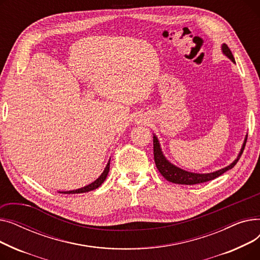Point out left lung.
Segmentation results:
<instances>
[{
  "mask_svg": "<svg viewBox=\"0 0 260 260\" xmlns=\"http://www.w3.org/2000/svg\"><path fill=\"white\" fill-rule=\"evenodd\" d=\"M222 52L225 54V56L233 61L235 63V59L232 54V51L230 50V48L228 47L226 44H222L221 46ZM247 139L248 136H245L244 142L242 144V147L240 149V153L238 155V157L234 160V162H232L230 166H228L224 169L218 170L216 172L213 173H209V174H197V173H190V172H186L182 169L177 168L176 166L172 165V163L165 157L163 155L161 147L158 141V138L154 135V159H155V163L156 167L158 169V171L160 172V174L165 177V178L173 183H177V184H186V185H193V184H198V183H202V182H207L210 180H213L217 177H219L220 175H222L223 173H225L226 171L231 170L232 168H234L236 163L238 162V160L240 159L243 149L245 146V143H247Z\"/></svg>",
  "mask_w": 260,
  "mask_h": 260,
  "instance_id": "left-lung-1",
  "label": "left lung"
}]
</instances>
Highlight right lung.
I'll use <instances>...</instances> for the list:
<instances>
[{"instance_id":"add662e5","label":"right lung","mask_w":260,"mask_h":260,"mask_svg":"<svg viewBox=\"0 0 260 260\" xmlns=\"http://www.w3.org/2000/svg\"><path fill=\"white\" fill-rule=\"evenodd\" d=\"M111 161V160H109ZM109 161L107 163L106 168L104 169L103 173L101 174V176L99 177V178L97 180H94L92 183L84 186V187H81V188H78V189H74V190H67V192H60L62 194H80V193H86V192H89V190H92V189H95L97 187H99L103 182L104 180L106 179V177L108 175V172H109Z\"/></svg>"}]
</instances>
